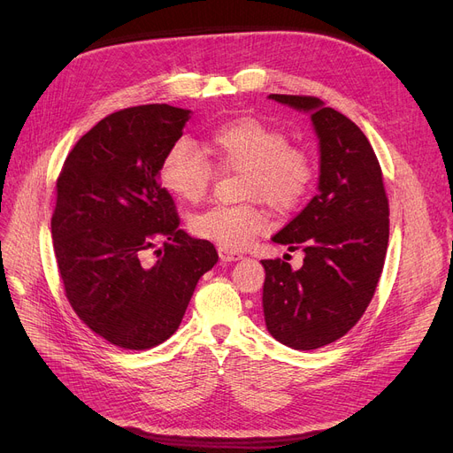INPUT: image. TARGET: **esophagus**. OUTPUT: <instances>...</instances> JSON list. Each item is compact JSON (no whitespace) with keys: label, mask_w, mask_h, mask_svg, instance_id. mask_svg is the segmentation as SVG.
<instances>
[{"label":"esophagus","mask_w":453,"mask_h":453,"mask_svg":"<svg viewBox=\"0 0 453 453\" xmlns=\"http://www.w3.org/2000/svg\"><path fill=\"white\" fill-rule=\"evenodd\" d=\"M219 255H220V258L224 260V263H234V260H241L242 258V253L231 251V250H226V248H219Z\"/></svg>","instance_id":"34e87169"}]
</instances>
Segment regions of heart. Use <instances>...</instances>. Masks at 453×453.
I'll use <instances>...</instances> for the list:
<instances>
[{
	"label": "heart",
	"instance_id": "1",
	"mask_svg": "<svg viewBox=\"0 0 453 453\" xmlns=\"http://www.w3.org/2000/svg\"><path fill=\"white\" fill-rule=\"evenodd\" d=\"M205 152L220 169L242 171L239 205H214L190 220L198 239L220 248L244 250L270 224V214L258 200L277 212H292L311 196L316 185V161L303 147L290 145L279 127L255 117H239L212 128L203 141ZM211 161L187 139L165 152L159 165L161 183L183 202H202L212 181Z\"/></svg>",
	"mask_w": 453,
	"mask_h": 453
}]
</instances>
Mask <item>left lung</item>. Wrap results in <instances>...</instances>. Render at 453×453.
Segmentation results:
<instances>
[{"label":"left lung","mask_w":453,"mask_h":453,"mask_svg":"<svg viewBox=\"0 0 453 453\" xmlns=\"http://www.w3.org/2000/svg\"><path fill=\"white\" fill-rule=\"evenodd\" d=\"M270 99L311 113L319 137V193L272 239L303 250V266L260 260L270 334L312 350L345 336L367 311L386 260L389 200L371 142L349 117L311 95Z\"/></svg>","instance_id":"left-lung-1"}]
</instances>
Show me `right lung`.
Masks as SVG:
<instances>
[{
	"label": "right lung",
	"mask_w": 453,
	"mask_h": 453,
	"mask_svg": "<svg viewBox=\"0 0 453 453\" xmlns=\"http://www.w3.org/2000/svg\"><path fill=\"white\" fill-rule=\"evenodd\" d=\"M188 117L169 104L113 111L77 141L57 180L51 234L65 297L95 334L127 350L169 340L219 260L209 241L180 229L159 181Z\"/></svg>",
	"instance_id": "right-lung-1"
}]
</instances>
